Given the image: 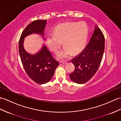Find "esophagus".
Segmentation results:
<instances>
[{
    "mask_svg": "<svg viewBox=\"0 0 121 121\" xmlns=\"http://www.w3.org/2000/svg\"><path fill=\"white\" fill-rule=\"evenodd\" d=\"M66 63V62H64V61H60V65H64V64H65Z\"/></svg>",
    "mask_w": 121,
    "mask_h": 121,
    "instance_id": "34e87169",
    "label": "esophagus"
}]
</instances>
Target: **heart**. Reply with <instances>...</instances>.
<instances>
[{
  "mask_svg": "<svg viewBox=\"0 0 121 121\" xmlns=\"http://www.w3.org/2000/svg\"><path fill=\"white\" fill-rule=\"evenodd\" d=\"M88 34V28L85 22H66L58 25L54 33L48 35L47 43L52 52H57L63 42L64 47L58 53L57 57L65 60L70 57L72 52L77 54L85 47Z\"/></svg>",
  "mask_w": 121,
  "mask_h": 121,
  "instance_id": "obj_1",
  "label": "heart"
}]
</instances>
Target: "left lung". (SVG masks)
<instances>
[{
  "label": "left lung",
  "mask_w": 121,
  "mask_h": 121,
  "mask_svg": "<svg viewBox=\"0 0 121 121\" xmlns=\"http://www.w3.org/2000/svg\"><path fill=\"white\" fill-rule=\"evenodd\" d=\"M104 50V36L99 28L95 26L94 33L85 48L71 60L75 70L70 74L71 79L79 84L88 81L99 69Z\"/></svg>",
  "instance_id": "8db88e82"
}]
</instances>
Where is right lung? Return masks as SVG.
Segmentation results:
<instances>
[{
	"label": "right lung",
	"mask_w": 121,
	"mask_h": 121,
	"mask_svg": "<svg viewBox=\"0 0 121 121\" xmlns=\"http://www.w3.org/2000/svg\"><path fill=\"white\" fill-rule=\"evenodd\" d=\"M46 22L47 20H36L31 22L22 31L18 44L19 55L25 71L31 79L40 85L52 79L59 63L53 58L45 45L37 54L31 55L25 51L23 43L24 38L32 33L44 36Z\"/></svg>",
	"instance_id": "right-lung-1"
}]
</instances>
